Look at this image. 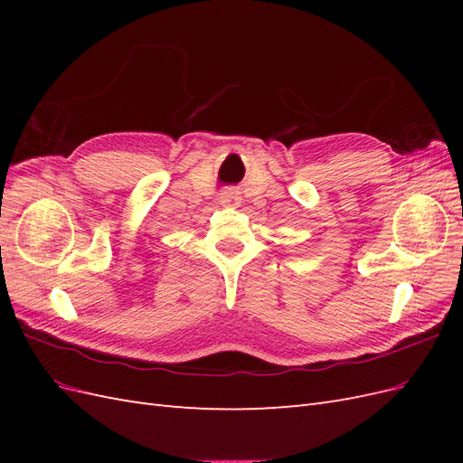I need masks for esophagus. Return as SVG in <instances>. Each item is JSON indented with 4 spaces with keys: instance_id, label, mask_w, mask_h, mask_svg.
Segmentation results:
<instances>
[{
    "instance_id": "1",
    "label": "esophagus",
    "mask_w": 463,
    "mask_h": 463,
    "mask_svg": "<svg viewBox=\"0 0 463 463\" xmlns=\"http://www.w3.org/2000/svg\"><path fill=\"white\" fill-rule=\"evenodd\" d=\"M240 203H241V197H240V193H237L235 189H223L222 191L220 204L235 208V206H240Z\"/></svg>"
}]
</instances>
